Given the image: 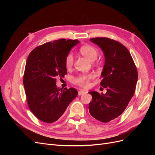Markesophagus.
<instances>
[{"mask_svg": "<svg viewBox=\"0 0 155 155\" xmlns=\"http://www.w3.org/2000/svg\"><path fill=\"white\" fill-rule=\"evenodd\" d=\"M85 93H86V91H83V90H81V91H79L78 92V95L81 96V95H83V94H85Z\"/></svg>", "mask_w": 155, "mask_h": 155, "instance_id": "obj_1", "label": "esophagus"}]
</instances>
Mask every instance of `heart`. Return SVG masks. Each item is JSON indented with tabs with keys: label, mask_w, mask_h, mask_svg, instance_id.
<instances>
[{
	"label": "heart",
	"mask_w": 155,
	"mask_h": 155,
	"mask_svg": "<svg viewBox=\"0 0 155 155\" xmlns=\"http://www.w3.org/2000/svg\"><path fill=\"white\" fill-rule=\"evenodd\" d=\"M79 52H80L81 55L85 56L88 60L91 61L95 60L97 58L98 54L97 50L95 47L89 45L82 46L79 48ZM73 63L74 56L72 54L70 53L67 55L66 58H65V66H66L67 68H70L72 67ZM94 74L92 73L80 74L78 76L74 78L72 81L74 84H76V85L79 87L83 88H87L89 85V82H90L91 79L94 78Z\"/></svg>",
	"instance_id": "1"
}]
</instances>
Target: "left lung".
Here are the masks:
<instances>
[{
    "instance_id": "left-lung-1",
    "label": "left lung",
    "mask_w": 155,
    "mask_h": 155,
    "mask_svg": "<svg viewBox=\"0 0 155 155\" xmlns=\"http://www.w3.org/2000/svg\"><path fill=\"white\" fill-rule=\"evenodd\" d=\"M104 51L105 64L100 85L106 94L96 91L92 96L89 112L94 118L107 123L123 113L133 97L138 80V72L128 49L119 42L107 37L90 39Z\"/></svg>"
}]
</instances>
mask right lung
<instances>
[{
  "mask_svg": "<svg viewBox=\"0 0 155 155\" xmlns=\"http://www.w3.org/2000/svg\"><path fill=\"white\" fill-rule=\"evenodd\" d=\"M79 43L65 39L48 42L33 50L28 57L23 78L28 105L44 122L57 121L78 96L76 88L57 87L56 78L67 74L65 58Z\"/></svg>",
  "mask_w": 155,
  "mask_h": 155,
  "instance_id": "right-lung-1",
  "label": "right lung"
}]
</instances>
